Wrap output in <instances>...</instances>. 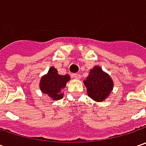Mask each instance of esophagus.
<instances>
[{"instance_id": "obj_1", "label": "esophagus", "mask_w": 146, "mask_h": 146, "mask_svg": "<svg viewBox=\"0 0 146 146\" xmlns=\"http://www.w3.org/2000/svg\"><path fill=\"white\" fill-rule=\"evenodd\" d=\"M73 76H74L76 79H80V75L79 73H75V74H73Z\"/></svg>"}]
</instances>
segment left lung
Masks as SVG:
<instances>
[{
    "label": "left lung",
    "mask_w": 146,
    "mask_h": 146,
    "mask_svg": "<svg viewBox=\"0 0 146 146\" xmlns=\"http://www.w3.org/2000/svg\"><path fill=\"white\" fill-rule=\"evenodd\" d=\"M87 88L88 95L97 102H102L113 88V81L100 66H94L90 70L87 80L84 81Z\"/></svg>",
    "instance_id": "left-lung-1"
}]
</instances>
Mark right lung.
Segmentation results:
<instances>
[{"instance_id": "obj_1", "label": "right lung", "mask_w": 146, "mask_h": 146, "mask_svg": "<svg viewBox=\"0 0 146 146\" xmlns=\"http://www.w3.org/2000/svg\"><path fill=\"white\" fill-rule=\"evenodd\" d=\"M68 80H70V76L68 75L60 76L57 69L51 67L48 74L42 77L40 87L43 93L48 95L53 100H59L63 98V94L60 93L61 89L65 88Z\"/></svg>"}]
</instances>
